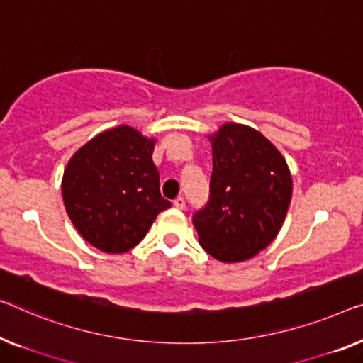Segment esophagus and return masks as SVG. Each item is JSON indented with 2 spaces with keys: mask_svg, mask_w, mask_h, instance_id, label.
<instances>
[{
  "mask_svg": "<svg viewBox=\"0 0 363 363\" xmlns=\"http://www.w3.org/2000/svg\"><path fill=\"white\" fill-rule=\"evenodd\" d=\"M172 205H174L176 208L182 210L184 207H186V200H184V197H177V199H174V202H172Z\"/></svg>",
  "mask_w": 363,
  "mask_h": 363,
  "instance_id": "obj_1",
  "label": "esophagus"
}]
</instances>
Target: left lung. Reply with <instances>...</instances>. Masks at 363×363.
Listing matches in <instances>:
<instances>
[{"instance_id": "obj_1", "label": "left lung", "mask_w": 363, "mask_h": 363, "mask_svg": "<svg viewBox=\"0 0 363 363\" xmlns=\"http://www.w3.org/2000/svg\"><path fill=\"white\" fill-rule=\"evenodd\" d=\"M208 202L194 212L200 246L221 262H240L267 247L291 199L284 156L251 127L225 123L212 138Z\"/></svg>"}]
</instances>
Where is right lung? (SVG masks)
Here are the masks:
<instances>
[{
    "label": "right lung",
    "instance_id": "add662e5",
    "mask_svg": "<svg viewBox=\"0 0 363 363\" xmlns=\"http://www.w3.org/2000/svg\"><path fill=\"white\" fill-rule=\"evenodd\" d=\"M153 150L155 140L121 125L96 135L69 160L62 181L65 208L97 250L130 251L171 207L161 196Z\"/></svg>",
    "mask_w": 363,
    "mask_h": 363
}]
</instances>
